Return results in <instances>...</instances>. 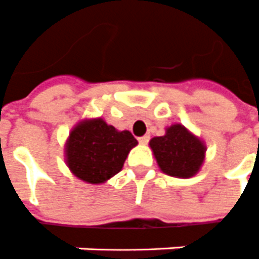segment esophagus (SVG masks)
<instances>
[{
    "label": "esophagus",
    "mask_w": 259,
    "mask_h": 259,
    "mask_svg": "<svg viewBox=\"0 0 259 259\" xmlns=\"http://www.w3.org/2000/svg\"><path fill=\"white\" fill-rule=\"evenodd\" d=\"M149 139H150L149 135H144V137H139L138 142L141 145H146V144H148V142H149Z\"/></svg>",
    "instance_id": "34e87169"
}]
</instances>
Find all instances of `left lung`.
<instances>
[{
  "mask_svg": "<svg viewBox=\"0 0 259 259\" xmlns=\"http://www.w3.org/2000/svg\"><path fill=\"white\" fill-rule=\"evenodd\" d=\"M149 145L163 173L179 179L195 176L206 152L202 141L181 124L168 126L166 135L152 138Z\"/></svg>",
  "mask_w": 259,
  "mask_h": 259,
  "instance_id": "left-lung-1",
  "label": "left lung"
}]
</instances>
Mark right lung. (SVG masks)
I'll list each match as a JSON object with an SVG mask.
<instances>
[{"instance_id": "right-lung-1", "label": "right lung", "mask_w": 259, "mask_h": 259, "mask_svg": "<svg viewBox=\"0 0 259 259\" xmlns=\"http://www.w3.org/2000/svg\"><path fill=\"white\" fill-rule=\"evenodd\" d=\"M138 141L102 118L80 121L69 134L65 159L69 170L89 184H102L120 171Z\"/></svg>"}]
</instances>
